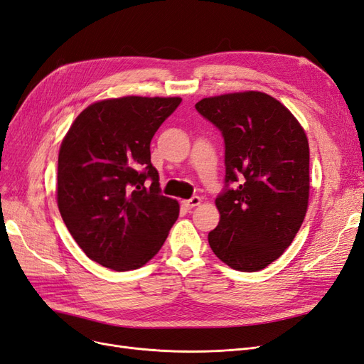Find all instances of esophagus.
Returning <instances> with one entry per match:
<instances>
[{"label":"esophagus","instance_id":"esophagus-1","mask_svg":"<svg viewBox=\"0 0 364 364\" xmlns=\"http://www.w3.org/2000/svg\"><path fill=\"white\" fill-rule=\"evenodd\" d=\"M200 202H202V199L199 196H193L191 199H188V200H182V205L186 208V209H191V208H194V206H197V205H200Z\"/></svg>","mask_w":364,"mask_h":364}]
</instances>
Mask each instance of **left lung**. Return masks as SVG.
Instances as JSON below:
<instances>
[{"label":"left lung","mask_w":364,"mask_h":364,"mask_svg":"<svg viewBox=\"0 0 364 364\" xmlns=\"http://www.w3.org/2000/svg\"><path fill=\"white\" fill-rule=\"evenodd\" d=\"M196 109L225 139V188L209 246L229 267L258 272L299 230L310 193V149L287 107L264 92L203 98Z\"/></svg>","instance_id":"8db88e82"}]
</instances>
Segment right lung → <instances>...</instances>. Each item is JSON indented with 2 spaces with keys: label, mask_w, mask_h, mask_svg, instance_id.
<instances>
[{
  "label": "right lung",
  "mask_w": 364,
  "mask_h": 364,
  "mask_svg": "<svg viewBox=\"0 0 364 364\" xmlns=\"http://www.w3.org/2000/svg\"><path fill=\"white\" fill-rule=\"evenodd\" d=\"M182 98L121 97L87 106L63 138L58 206L92 261L135 270L162 247L179 203L161 194L150 141Z\"/></svg>",
  "instance_id": "1"
}]
</instances>
